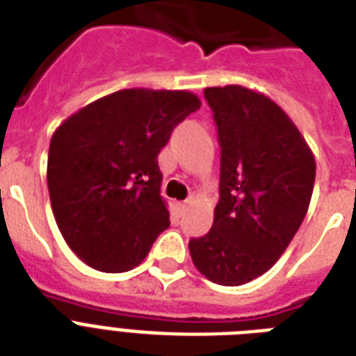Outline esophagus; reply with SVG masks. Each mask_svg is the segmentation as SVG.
<instances>
[{"label": "esophagus", "mask_w": 356, "mask_h": 356, "mask_svg": "<svg viewBox=\"0 0 356 356\" xmlns=\"http://www.w3.org/2000/svg\"><path fill=\"white\" fill-rule=\"evenodd\" d=\"M179 211H181V212H184V211H186V209H188V201H183V203H179Z\"/></svg>", "instance_id": "esophagus-1"}]
</instances>
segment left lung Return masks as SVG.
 <instances>
[{
    "instance_id": "obj_1",
    "label": "left lung",
    "mask_w": 356,
    "mask_h": 356,
    "mask_svg": "<svg viewBox=\"0 0 356 356\" xmlns=\"http://www.w3.org/2000/svg\"><path fill=\"white\" fill-rule=\"evenodd\" d=\"M214 113L220 201L214 223L190 238L192 262L209 281L240 286L270 270L309 211L316 161L275 102L245 86L205 88Z\"/></svg>"
}]
</instances>
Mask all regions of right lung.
I'll return each mask as SVG.
<instances>
[{
  "instance_id": "right-lung-1",
  "label": "right lung",
  "mask_w": 356,
  "mask_h": 356,
  "mask_svg": "<svg viewBox=\"0 0 356 356\" xmlns=\"http://www.w3.org/2000/svg\"><path fill=\"white\" fill-rule=\"evenodd\" d=\"M201 107L184 90L129 88L86 105L53 133L47 188L70 249L94 270L122 273L170 227L156 156Z\"/></svg>"
}]
</instances>
